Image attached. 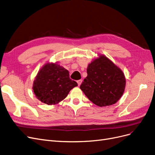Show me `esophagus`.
I'll use <instances>...</instances> for the list:
<instances>
[{"mask_svg":"<svg viewBox=\"0 0 155 155\" xmlns=\"http://www.w3.org/2000/svg\"><path fill=\"white\" fill-rule=\"evenodd\" d=\"M81 82H82V80H81V79L78 80V81H77V83H78V86H80V84H81Z\"/></svg>","mask_w":155,"mask_h":155,"instance_id":"1","label":"esophagus"}]
</instances>
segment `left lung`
<instances>
[{
	"label": "left lung",
	"mask_w": 155,
	"mask_h": 155,
	"mask_svg": "<svg viewBox=\"0 0 155 155\" xmlns=\"http://www.w3.org/2000/svg\"><path fill=\"white\" fill-rule=\"evenodd\" d=\"M125 85L123 72L108 58L101 55L88 65L87 76L80 88L90 101L103 107L117 103Z\"/></svg>",
	"instance_id": "8db88e82"
}]
</instances>
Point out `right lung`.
<instances>
[{
	"label": "right lung",
	"mask_w": 155,
	"mask_h": 155,
	"mask_svg": "<svg viewBox=\"0 0 155 155\" xmlns=\"http://www.w3.org/2000/svg\"><path fill=\"white\" fill-rule=\"evenodd\" d=\"M78 83L69 77L67 69L57 63H47L37 74L33 91L40 101L49 105L65 99Z\"/></svg>",
	"instance_id": "obj_1"
}]
</instances>
